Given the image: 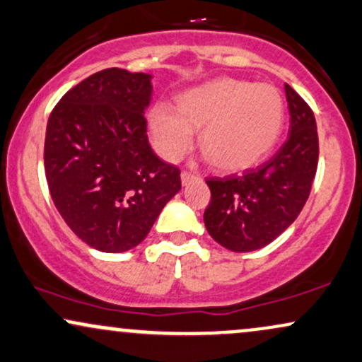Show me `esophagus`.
<instances>
[{
	"label": "esophagus",
	"mask_w": 362,
	"mask_h": 362,
	"mask_svg": "<svg viewBox=\"0 0 362 362\" xmlns=\"http://www.w3.org/2000/svg\"><path fill=\"white\" fill-rule=\"evenodd\" d=\"M197 175H194V173H189V172H182V175H180V180H182V185H189L190 182H194V180H197Z\"/></svg>",
	"instance_id": "1"
}]
</instances>
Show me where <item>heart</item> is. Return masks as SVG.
I'll list each match as a JSON object with an SVG mask.
<instances>
[{
    "mask_svg": "<svg viewBox=\"0 0 362 362\" xmlns=\"http://www.w3.org/2000/svg\"><path fill=\"white\" fill-rule=\"evenodd\" d=\"M285 124V101L275 86L252 84L223 77L187 90L177 107L158 103L148 115V133L155 151L177 162L194 145L216 168L243 172L263 162L280 139Z\"/></svg>",
    "mask_w": 362,
    "mask_h": 362,
    "instance_id": "b5f03b06",
    "label": "heart"
}]
</instances>
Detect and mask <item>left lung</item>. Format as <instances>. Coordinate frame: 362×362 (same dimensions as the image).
<instances>
[{"label": "left lung", "instance_id": "obj_1", "mask_svg": "<svg viewBox=\"0 0 362 362\" xmlns=\"http://www.w3.org/2000/svg\"><path fill=\"white\" fill-rule=\"evenodd\" d=\"M290 134L278 153L241 177L209 178L211 202L204 212L207 233L234 252L264 247L293 224L310 195L319 162L315 116L285 84Z\"/></svg>", "mask_w": 362, "mask_h": 362}]
</instances>
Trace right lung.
<instances>
[{"mask_svg": "<svg viewBox=\"0 0 362 362\" xmlns=\"http://www.w3.org/2000/svg\"><path fill=\"white\" fill-rule=\"evenodd\" d=\"M151 76L104 69L72 87L47 123L45 177L57 211L103 252L138 246L180 190V170L146 136Z\"/></svg>", "mask_w": 362, "mask_h": 362, "instance_id": "add662e5", "label": "right lung"}]
</instances>
